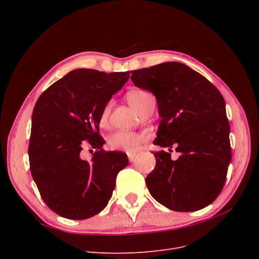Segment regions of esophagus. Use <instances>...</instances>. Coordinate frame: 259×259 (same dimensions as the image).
Returning a JSON list of instances; mask_svg holds the SVG:
<instances>
[{
	"instance_id": "esophagus-1",
	"label": "esophagus",
	"mask_w": 259,
	"mask_h": 259,
	"mask_svg": "<svg viewBox=\"0 0 259 259\" xmlns=\"http://www.w3.org/2000/svg\"><path fill=\"white\" fill-rule=\"evenodd\" d=\"M135 156H137V154H134V153H130V154H128V158H129V160H130V161H133V160H134V158H135Z\"/></svg>"
}]
</instances>
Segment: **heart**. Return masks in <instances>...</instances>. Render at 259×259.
Wrapping results in <instances>:
<instances>
[{
  "mask_svg": "<svg viewBox=\"0 0 259 259\" xmlns=\"http://www.w3.org/2000/svg\"><path fill=\"white\" fill-rule=\"evenodd\" d=\"M150 97L151 95L148 94L146 91L135 90V91H131L128 94L127 100L134 110L139 112L140 109L144 106L146 101ZM109 113H110V104L106 105L101 113L100 124L102 126L107 124ZM142 141H143V137L139 133L119 131L110 135V138L108 139V146L111 150H121L127 153H133L138 150V148L142 143Z\"/></svg>",
  "mask_w": 259,
  "mask_h": 259,
  "instance_id": "obj_1",
  "label": "heart"
}]
</instances>
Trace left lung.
Wrapping results in <instances>:
<instances>
[{"label": "left lung", "mask_w": 259, "mask_h": 259, "mask_svg": "<svg viewBox=\"0 0 259 259\" xmlns=\"http://www.w3.org/2000/svg\"><path fill=\"white\" fill-rule=\"evenodd\" d=\"M133 84L152 92L161 117L153 144L156 165L147 176L152 197L166 208L193 212L212 203L222 192L230 165V125L221 92L185 64L166 62L131 71Z\"/></svg>", "instance_id": "8db88e82"}]
</instances>
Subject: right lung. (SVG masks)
Returning a JSON list of instances; mask_svg holds the SVG:
<instances>
[{"label": "right lung", "mask_w": 259, "mask_h": 259, "mask_svg": "<svg viewBox=\"0 0 259 259\" xmlns=\"http://www.w3.org/2000/svg\"><path fill=\"white\" fill-rule=\"evenodd\" d=\"M130 71L75 69L48 87L32 112L28 148L32 178L46 205L68 220H86L108 205L117 173L128 165L120 151H105L100 116ZM96 152L89 160L82 149Z\"/></svg>", "instance_id": "obj_1"}]
</instances>
